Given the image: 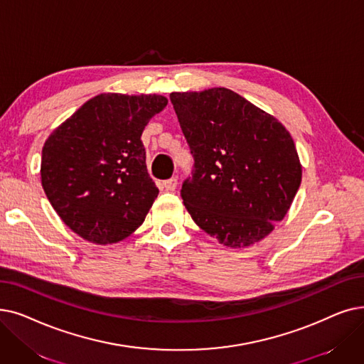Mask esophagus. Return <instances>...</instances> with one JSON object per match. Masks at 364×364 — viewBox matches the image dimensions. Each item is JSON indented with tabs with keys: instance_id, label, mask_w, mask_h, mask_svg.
Wrapping results in <instances>:
<instances>
[{
	"instance_id": "esophagus-1",
	"label": "esophagus",
	"mask_w": 364,
	"mask_h": 364,
	"mask_svg": "<svg viewBox=\"0 0 364 364\" xmlns=\"http://www.w3.org/2000/svg\"><path fill=\"white\" fill-rule=\"evenodd\" d=\"M177 184H178V180L176 178V177H172V178H169V180H165L164 181V188L165 191H168V192H173L177 188Z\"/></svg>"
}]
</instances>
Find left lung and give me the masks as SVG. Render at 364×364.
<instances>
[{
	"mask_svg": "<svg viewBox=\"0 0 364 364\" xmlns=\"http://www.w3.org/2000/svg\"><path fill=\"white\" fill-rule=\"evenodd\" d=\"M169 98L195 161L181 187L188 214L220 244L259 242L287 214L302 181L289 131L226 87Z\"/></svg>",
	"mask_w": 364,
	"mask_h": 364,
	"instance_id": "1",
	"label": "left lung"
}]
</instances>
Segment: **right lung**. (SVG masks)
I'll return each instance as SVG.
<instances>
[{
  "label": "right lung",
  "instance_id": "1",
  "mask_svg": "<svg viewBox=\"0 0 364 364\" xmlns=\"http://www.w3.org/2000/svg\"><path fill=\"white\" fill-rule=\"evenodd\" d=\"M166 104L161 95L101 93L47 138L43 188L83 240L114 244L143 225L159 188L147 172L141 134Z\"/></svg>",
  "mask_w": 364,
  "mask_h": 364
}]
</instances>
